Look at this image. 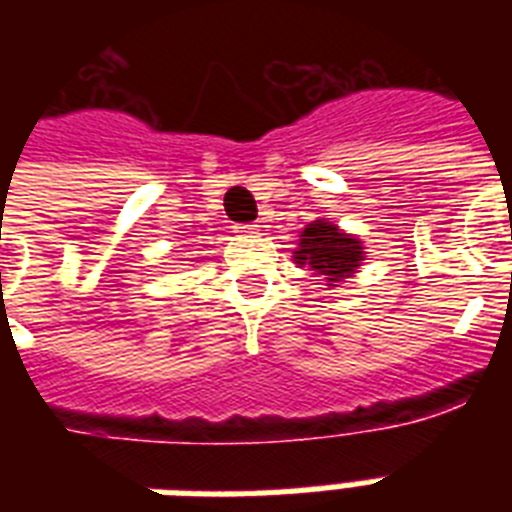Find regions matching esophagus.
Segmentation results:
<instances>
[{"label":"esophagus","instance_id":"34e87169","mask_svg":"<svg viewBox=\"0 0 512 512\" xmlns=\"http://www.w3.org/2000/svg\"><path fill=\"white\" fill-rule=\"evenodd\" d=\"M233 228H236V233H241V236H252V233L260 231L255 223H239V225H233Z\"/></svg>","mask_w":512,"mask_h":512}]
</instances>
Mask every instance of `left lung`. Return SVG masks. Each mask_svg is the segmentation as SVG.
<instances>
[{
  "label": "left lung",
  "instance_id": "1",
  "mask_svg": "<svg viewBox=\"0 0 512 512\" xmlns=\"http://www.w3.org/2000/svg\"><path fill=\"white\" fill-rule=\"evenodd\" d=\"M364 260L361 241L342 233L327 220H313L300 233V247L295 249V263L308 265L319 276H327V287H337V281L348 279Z\"/></svg>",
  "mask_w": 512,
  "mask_h": 512
}]
</instances>
